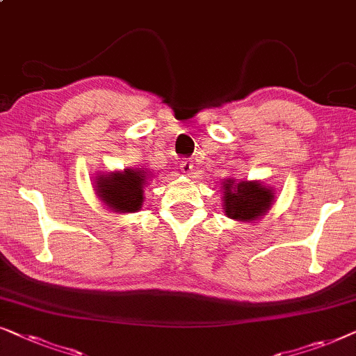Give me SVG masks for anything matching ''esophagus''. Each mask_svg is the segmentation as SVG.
<instances>
[{"label": "esophagus", "instance_id": "obj_1", "mask_svg": "<svg viewBox=\"0 0 356 356\" xmlns=\"http://www.w3.org/2000/svg\"><path fill=\"white\" fill-rule=\"evenodd\" d=\"M179 168H181V172H183L184 175H191L194 165H193L191 160H183V162L179 163Z\"/></svg>", "mask_w": 356, "mask_h": 356}]
</instances>
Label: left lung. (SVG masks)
I'll return each mask as SVG.
<instances>
[{
	"instance_id": "obj_1",
	"label": "left lung",
	"mask_w": 356,
	"mask_h": 356,
	"mask_svg": "<svg viewBox=\"0 0 356 356\" xmlns=\"http://www.w3.org/2000/svg\"><path fill=\"white\" fill-rule=\"evenodd\" d=\"M274 202V191L259 181L227 179L223 183V209L225 216L240 222H254L269 211Z\"/></svg>"
}]
</instances>
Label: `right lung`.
Listing matches in <instances>:
<instances>
[{
  "instance_id": "obj_1",
  "label": "right lung",
  "mask_w": 356,
  "mask_h": 356,
  "mask_svg": "<svg viewBox=\"0 0 356 356\" xmlns=\"http://www.w3.org/2000/svg\"><path fill=\"white\" fill-rule=\"evenodd\" d=\"M147 177L149 175L143 168L102 173L95 177V194L110 211L121 213L138 212L144 202Z\"/></svg>"
}]
</instances>
